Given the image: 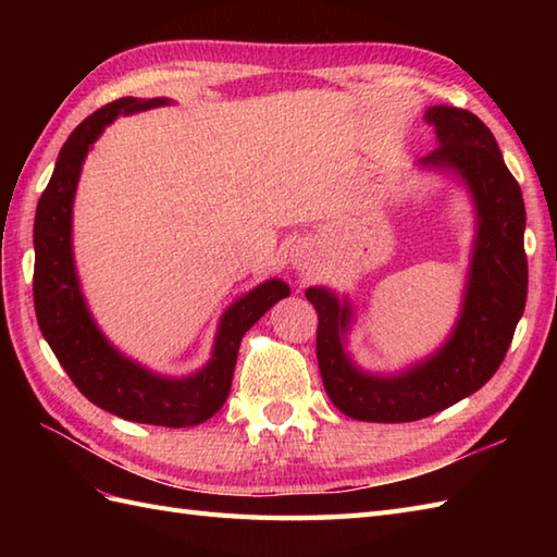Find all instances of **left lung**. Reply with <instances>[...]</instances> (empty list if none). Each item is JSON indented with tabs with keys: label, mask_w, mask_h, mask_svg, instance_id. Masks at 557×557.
I'll list each match as a JSON object with an SVG mask.
<instances>
[{
	"label": "left lung",
	"mask_w": 557,
	"mask_h": 557,
	"mask_svg": "<svg viewBox=\"0 0 557 557\" xmlns=\"http://www.w3.org/2000/svg\"><path fill=\"white\" fill-rule=\"evenodd\" d=\"M437 148L419 162L453 170L476 206V242L465 304L453 335L425 359L395 375L363 373L345 351L351 306L325 287L306 289L318 311V369L333 405L351 419L405 423L431 417L486 385L510 347L527 304V212L491 128L476 114L437 104L423 116Z\"/></svg>",
	"instance_id": "obj_1"
}]
</instances>
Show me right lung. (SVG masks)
Here are the masks:
<instances>
[{
    "label": "right lung",
    "instance_id": "right-lung-1",
    "mask_svg": "<svg viewBox=\"0 0 557 557\" xmlns=\"http://www.w3.org/2000/svg\"><path fill=\"white\" fill-rule=\"evenodd\" d=\"M170 104L164 98H120L83 120L59 150L52 180L38 200L33 224V301L38 325L57 361L92 405L116 417L186 429L208 421L230 395L242 337L260 315L289 297L282 280H268L224 311L210 361L188 377H162L116 351L98 330L78 287L71 253V210L83 160L102 128L120 114Z\"/></svg>",
    "mask_w": 557,
    "mask_h": 557
}]
</instances>
